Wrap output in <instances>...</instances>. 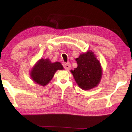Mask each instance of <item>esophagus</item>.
<instances>
[{
  "instance_id": "esophagus-1",
  "label": "esophagus",
  "mask_w": 132,
  "mask_h": 132,
  "mask_svg": "<svg viewBox=\"0 0 132 132\" xmlns=\"http://www.w3.org/2000/svg\"><path fill=\"white\" fill-rule=\"evenodd\" d=\"M63 65H64V68L65 70H69L70 68V67H71V64H70V63H65V64Z\"/></svg>"
}]
</instances>
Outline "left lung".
Listing matches in <instances>:
<instances>
[{
    "label": "left lung",
    "mask_w": 132,
    "mask_h": 132,
    "mask_svg": "<svg viewBox=\"0 0 132 132\" xmlns=\"http://www.w3.org/2000/svg\"><path fill=\"white\" fill-rule=\"evenodd\" d=\"M77 67L70 72L81 89L89 90L97 87L102 77L101 64L94 53L88 50L76 58Z\"/></svg>",
    "instance_id": "8db88e82"
}]
</instances>
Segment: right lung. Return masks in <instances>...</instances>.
<instances>
[{
    "mask_svg": "<svg viewBox=\"0 0 132 132\" xmlns=\"http://www.w3.org/2000/svg\"><path fill=\"white\" fill-rule=\"evenodd\" d=\"M61 70H64V67L59 62H52L49 59L41 58L32 67L30 76L34 82L45 86L51 81L56 71Z\"/></svg>",
    "mask_w": 132,
    "mask_h": 132,
    "instance_id": "1",
    "label": "right lung"
}]
</instances>
